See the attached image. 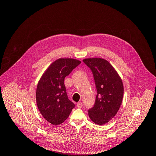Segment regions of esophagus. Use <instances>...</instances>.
<instances>
[{"mask_svg": "<svg viewBox=\"0 0 156 156\" xmlns=\"http://www.w3.org/2000/svg\"><path fill=\"white\" fill-rule=\"evenodd\" d=\"M76 107H77L78 108H82V107H83V104H82L81 102H78V103H77V105H76Z\"/></svg>", "mask_w": 156, "mask_h": 156, "instance_id": "34e87169", "label": "esophagus"}]
</instances>
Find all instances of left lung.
<instances>
[{"label":"left lung","mask_w":156,"mask_h":156,"mask_svg":"<svg viewBox=\"0 0 156 156\" xmlns=\"http://www.w3.org/2000/svg\"><path fill=\"white\" fill-rule=\"evenodd\" d=\"M83 61L93 73L97 90L94 105L88 110V115L94 123L102 125L112 120L118 112L123 96V83L106 60L92 58Z\"/></svg>","instance_id":"obj_1"}]
</instances>
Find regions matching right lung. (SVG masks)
I'll use <instances>...</instances> for the list:
<instances>
[{
  "mask_svg": "<svg viewBox=\"0 0 156 156\" xmlns=\"http://www.w3.org/2000/svg\"><path fill=\"white\" fill-rule=\"evenodd\" d=\"M80 63L76 59L59 58L49 66L38 82L37 107L43 117L52 125L62 123L75 107L69 99L64 80Z\"/></svg>",
  "mask_w": 156,
  "mask_h": 156,
  "instance_id": "1",
  "label": "right lung"
}]
</instances>
